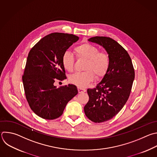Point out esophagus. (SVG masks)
<instances>
[{
	"label": "esophagus",
	"instance_id": "34e87169",
	"mask_svg": "<svg viewBox=\"0 0 157 157\" xmlns=\"http://www.w3.org/2000/svg\"><path fill=\"white\" fill-rule=\"evenodd\" d=\"M78 92L79 93H83V92H85L86 91V89H82V88H79V87H78Z\"/></svg>",
	"mask_w": 157,
	"mask_h": 157
}]
</instances>
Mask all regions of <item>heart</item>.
<instances>
[{
    "mask_svg": "<svg viewBox=\"0 0 157 157\" xmlns=\"http://www.w3.org/2000/svg\"><path fill=\"white\" fill-rule=\"evenodd\" d=\"M74 51L78 59H84L87 62L84 67L86 70L71 75L70 82L79 88L87 87L95 79L105 76L110 66V59L106 52L88 42H83L75 47ZM62 65L65 70L71 72L75 67V57L71 52L66 51L62 56Z\"/></svg>",
    "mask_w": 157,
    "mask_h": 157,
    "instance_id": "1",
    "label": "heart"
}]
</instances>
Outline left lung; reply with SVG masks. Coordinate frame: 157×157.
Here are the masks:
<instances>
[{
    "label": "left lung",
    "mask_w": 157,
    "mask_h": 157,
    "mask_svg": "<svg viewBox=\"0 0 157 157\" xmlns=\"http://www.w3.org/2000/svg\"><path fill=\"white\" fill-rule=\"evenodd\" d=\"M89 41L101 45L110 59L109 71L95 88L88 89L89 101L84 107L86 116L94 123L112 119L127 101L135 77L128 52L117 41L105 36H95Z\"/></svg>",
    "instance_id": "8db88e82"
}]
</instances>
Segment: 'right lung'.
<instances>
[{"instance_id": "add662e5", "label": "right lung", "mask_w": 157, "mask_h": 157, "mask_svg": "<svg viewBox=\"0 0 157 157\" xmlns=\"http://www.w3.org/2000/svg\"><path fill=\"white\" fill-rule=\"evenodd\" d=\"M78 39L73 34L51 33L42 38L29 52L22 76L24 90L31 109L42 118L60 117L67 103L78 94L73 84L57 88L54 83L67 78L62 56Z\"/></svg>"}]
</instances>
